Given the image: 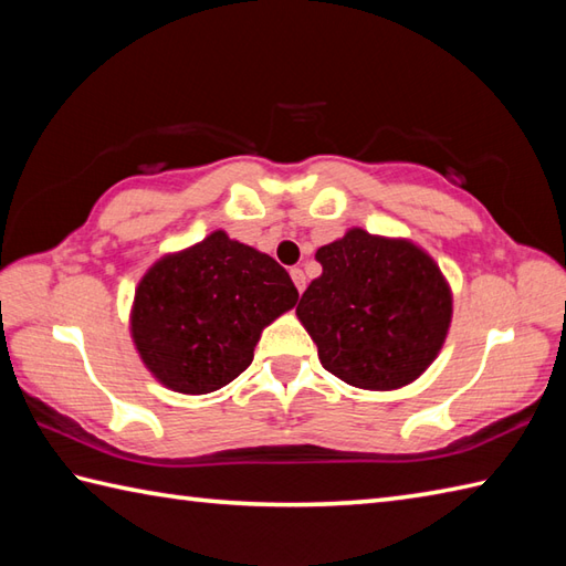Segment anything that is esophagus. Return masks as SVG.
Listing matches in <instances>:
<instances>
[{"label":"esophagus","mask_w":566,"mask_h":566,"mask_svg":"<svg viewBox=\"0 0 566 566\" xmlns=\"http://www.w3.org/2000/svg\"><path fill=\"white\" fill-rule=\"evenodd\" d=\"M292 280H294V284H296V290H298V294L304 292V286H306V274H304V270L302 268H292Z\"/></svg>","instance_id":"1"}]
</instances>
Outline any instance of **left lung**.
Wrapping results in <instances>:
<instances>
[{
  "label": "left lung",
  "instance_id": "1",
  "mask_svg": "<svg viewBox=\"0 0 566 566\" xmlns=\"http://www.w3.org/2000/svg\"><path fill=\"white\" fill-rule=\"evenodd\" d=\"M316 260L323 272L296 316L331 375L394 391L436 363L452 323V286L426 248L353 226Z\"/></svg>",
  "mask_w": 566,
  "mask_h": 566
}]
</instances>
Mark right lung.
I'll use <instances>...</instances> for the list:
<instances>
[{
    "label": "right lung",
    "mask_w": 566,
    "mask_h": 566,
    "mask_svg": "<svg viewBox=\"0 0 566 566\" xmlns=\"http://www.w3.org/2000/svg\"><path fill=\"white\" fill-rule=\"evenodd\" d=\"M296 302L280 262L219 228L150 264L136 286L128 331L155 381L199 396L245 371L262 331Z\"/></svg>",
    "instance_id": "right-lung-1"
}]
</instances>
